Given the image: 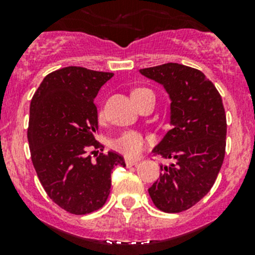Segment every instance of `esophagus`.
Here are the masks:
<instances>
[{
	"label": "esophagus",
	"instance_id": "esophagus-1",
	"mask_svg": "<svg viewBox=\"0 0 255 255\" xmlns=\"http://www.w3.org/2000/svg\"><path fill=\"white\" fill-rule=\"evenodd\" d=\"M138 161L137 160H130V159H126V165H127V168H130V166L135 165Z\"/></svg>",
	"mask_w": 255,
	"mask_h": 255
}]
</instances>
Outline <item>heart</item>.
Masks as SVG:
<instances>
[{
  "label": "heart",
  "instance_id": "1",
  "mask_svg": "<svg viewBox=\"0 0 255 255\" xmlns=\"http://www.w3.org/2000/svg\"><path fill=\"white\" fill-rule=\"evenodd\" d=\"M144 92H151L146 89H138L134 90L133 95L144 94ZM100 117H102V111H100ZM112 148L118 153L123 154L127 158H135L140 154V151L144 149L145 145V139L140 133L135 132V130H128V132L122 133L118 138L112 140Z\"/></svg>",
  "mask_w": 255,
  "mask_h": 255
}]
</instances>
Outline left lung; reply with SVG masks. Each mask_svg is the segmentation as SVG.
<instances>
[{
    "mask_svg": "<svg viewBox=\"0 0 255 255\" xmlns=\"http://www.w3.org/2000/svg\"><path fill=\"white\" fill-rule=\"evenodd\" d=\"M139 73L163 85L171 100V129L153 153L175 161L160 165L149 195L163 212H182L210 191L222 166L227 134L222 99L204 73L190 66L168 63Z\"/></svg>",
    "mask_w": 255,
    "mask_h": 255,
    "instance_id": "obj_1",
    "label": "left lung"
}]
</instances>
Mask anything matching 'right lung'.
Listing matches in <instances>:
<instances>
[{
    "mask_svg": "<svg viewBox=\"0 0 255 255\" xmlns=\"http://www.w3.org/2000/svg\"><path fill=\"white\" fill-rule=\"evenodd\" d=\"M112 76L81 66L59 69L45 76L30 101L32 163L48 196L73 215L104 206L111 171L117 165L126 166L116 151L100 153L95 160L87 154L89 149L104 150L95 139L99 122L94 100Z\"/></svg>",
    "mask_w": 255,
    "mask_h": 255,
    "instance_id": "right-lung-1",
    "label": "right lung"
}]
</instances>
